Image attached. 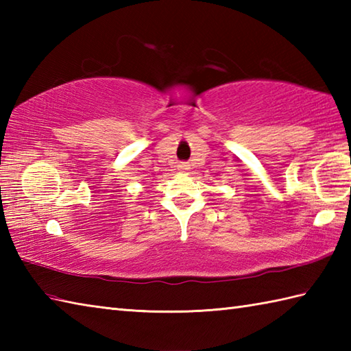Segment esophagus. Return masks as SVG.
Instances as JSON below:
<instances>
[{
  "instance_id": "1",
  "label": "esophagus",
  "mask_w": 351,
  "mask_h": 351,
  "mask_svg": "<svg viewBox=\"0 0 351 351\" xmlns=\"http://www.w3.org/2000/svg\"><path fill=\"white\" fill-rule=\"evenodd\" d=\"M178 167H180V170H182V171H185V170H189V169H190V166H189L187 162H181L180 166H178Z\"/></svg>"
}]
</instances>
